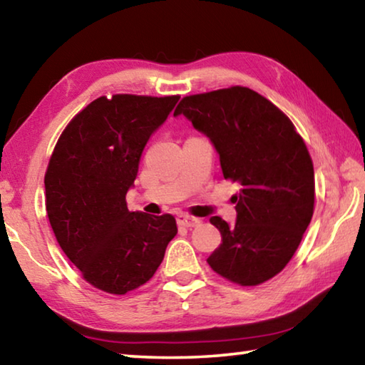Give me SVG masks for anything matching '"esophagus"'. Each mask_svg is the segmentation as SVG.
<instances>
[{
	"instance_id": "esophagus-1",
	"label": "esophagus",
	"mask_w": 365,
	"mask_h": 365,
	"mask_svg": "<svg viewBox=\"0 0 365 365\" xmlns=\"http://www.w3.org/2000/svg\"><path fill=\"white\" fill-rule=\"evenodd\" d=\"M200 219L193 217V215H187V214H180L177 215V224L182 225V227H187V228H191V227H196L200 225Z\"/></svg>"
}]
</instances>
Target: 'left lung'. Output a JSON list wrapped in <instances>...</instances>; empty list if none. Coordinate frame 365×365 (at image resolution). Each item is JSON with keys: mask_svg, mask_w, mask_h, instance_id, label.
Here are the masks:
<instances>
[{"mask_svg": "<svg viewBox=\"0 0 365 365\" xmlns=\"http://www.w3.org/2000/svg\"><path fill=\"white\" fill-rule=\"evenodd\" d=\"M183 114L219 153L222 174L242 185L237 222L219 215L222 243L207 264L224 279L255 287L285 269L314 214V165L293 122L246 86L185 96Z\"/></svg>", "mask_w": 365, "mask_h": 365, "instance_id": "8db88e82", "label": "left lung"}]
</instances>
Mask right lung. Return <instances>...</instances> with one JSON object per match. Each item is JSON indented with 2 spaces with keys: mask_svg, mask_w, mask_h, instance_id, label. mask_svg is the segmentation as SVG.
<instances>
[{
  "mask_svg": "<svg viewBox=\"0 0 365 365\" xmlns=\"http://www.w3.org/2000/svg\"><path fill=\"white\" fill-rule=\"evenodd\" d=\"M180 96L91 101L61 133L45 174L46 214L83 279L125 294L151 279L177 235L174 215L130 212L125 195L141 153Z\"/></svg>",
  "mask_w": 365,
  "mask_h": 365,
  "instance_id": "obj_1",
  "label": "right lung"
}]
</instances>
